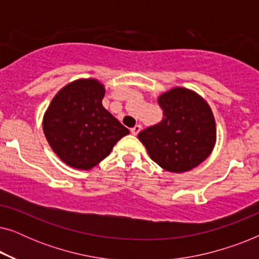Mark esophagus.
Returning <instances> with one entry per match:
<instances>
[{
  "label": "esophagus",
  "instance_id": "34e87169",
  "mask_svg": "<svg viewBox=\"0 0 259 259\" xmlns=\"http://www.w3.org/2000/svg\"><path fill=\"white\" fill-rule=\"evenodd\" d=\"M140 131H141V125H136L133 128H131V133H132L133 136H137Z\"/></svg>",
  "mask_w": 259,
  "mask_h": 259
}]
</instances>
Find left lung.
<instances>
[{
  "label": "left lung",
  "mask_w": 259,
  "mask_h": 259,
  "mask_svg": "<svg viewBox=\"0 0 259 259\" xmlns=\"http://www.w3.org/2000/svg\"><path fill=\"white\" fill-rule=\"evenodd\" d=\"M164 118L138 134L150 158L173 173L187 172L201 164L217 140L213 113L194 91L173 87L159 95Z\"/></svg>",
  "instance_id": "8db88e82"
}]
</instances>
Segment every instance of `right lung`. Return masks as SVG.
<instances>
[{
  "instance_id": "obj_1",
  "label": "right lung",
  "mask_w": 259,
  "mask_h": 259,
  "mask_svg": "<svg viewBox=\"0 0 259 259\" xmlns=\"http://www.w3.org/2000/svg\"><path fill=\"white\" fill-rule=\"evenodd\" d=\"M105 92L97 79H77L62 87L45 112L46 139L70 167L93 168L130 133L102 106Z\"/></svg>"
}]
</instances>
